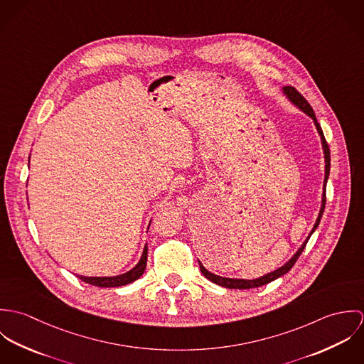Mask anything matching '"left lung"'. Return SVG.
Wrapping results in <instances>:
<instances>
[{
    "label": "left lung",
    "instance_id": "8db88e82",
    "mask_svg": "<svg viewBox=\"0 0 364 364\" xmlns=\"http://www.w3.org/2000/svg\"><path fill=\"white\" fill-rule=\"evenodd\" d=\"M282 92H283V95H284L291 104L294 105V106H297L301 112H304L307 116L311 117L312 122H314V124H315V127H316V132H318V134H319V137H321V144H322V151H323V159H325V176H323V186H322V191H323V192H322V198H321V208H319V213H318V217H316L315 224H314V227H312L311 232L309 234V237L306 238V241L301 244V247L297 250V252H296L290 259L287 260L283 266H280V267H277L276 270H273V272H269V273H266V274H263V276H260V277H257V279H232V277H223V276H218V274H214V273L208 272V269L202 264V262H199L200 270H202V273L205 274L206 279H208V280L213 282V283H215V284H218V286L227 287V289H240V290L255 289V287H260V286H263V284H267V283H270V282L279 279L280 276L286 274V273L293 267V264L296 263V260L299 259L300 254L304 251V248H306V245H307V242H309L312 232L316 230V227H318V224H319V221H321V217H322V213H323V208H325V202H326V196H325V192H326V182H328L329 169H331V156H329L331 153H329V147H328V144H326V141H325L322 129H321L319 123L316 122V117H315V113H314V110H312L311 105L309 104V102L306 101V98H304L296 88H293V87H283V88H282Z\"/></svg>",
    "mask_w": 364,
    "mask_h": 364
}]
</instances>
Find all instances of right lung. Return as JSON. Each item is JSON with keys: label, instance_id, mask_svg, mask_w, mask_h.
<instances>
[{"label": "right lung", "instance_id": "1", "mask_svg": "<svg viewBox=\"0 0 364 364\" xmlns=\"http://www.w3.org/2000/svg\"><path fill=\"white\" fill-rule=\"evenodd\" d=\"M146 264H147V244L144 245L141 258L137 262V264L126 273H122L117 276H80V274H77V277H80L82 282H85L88 284L97 286V287H120V286H126V284L137 280L144 273Z\"/></svg>", "mask_w": 364, "mask_h": 364}]
</instances>
